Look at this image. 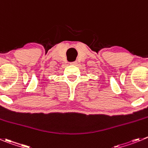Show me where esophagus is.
<instances>
[{"mask_svg":"<svg viewBox=\"0 0 148 148\" xmlns=\"http://www.w3.org/2000/svg\"><path fill=\"white\" fill-rule=\"evenodd\" d=\"M77 63H78V62H77V61H75V62H71V65H74V66H77Z\"/></svg>","mask_w":148,"mask_h":148,"instance_id":"esophagus-1","label":"esophagus"}]
</instances>
